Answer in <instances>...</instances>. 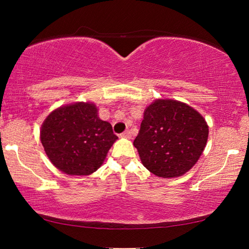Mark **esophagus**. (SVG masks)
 <instances>
[{
  "label": "esophagus",
  "mask_w": 249,
  "mask_h": 249,
  "mask_svg": "<svg viewBox=\"0 0 249 249\" xmlns=\"http://www.w3.org/2000/svg\"><path fill=\"white\" fill-rule=\"evenodd\" d=\"M120 136L122 137V138H127V140H129L130 137H132V134H130V132L129 130H125L124 133H122Z\"/></svg>",
  "instance_id": "34e87169"
}]
</instances>
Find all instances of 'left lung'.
<instances>
[{
	"instance_id": "left-lung-1",
	"label": "left lung",
	"mask_w": 249,
	"mask_h": 249,
	"mask_svg": "<svg viewBox=\"0 0 249 249\" xmlns=\"http://www.w3.org/2000/svg\"><path fill=\"white\" fill-rule=\"evenodd\" d=\"M208 137V124L190 105L158 99L146 107L134 146L151 174L176 178L196 165Z\"/></svg>"
}]
</instances>
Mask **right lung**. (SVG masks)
Listing matches in <instances>:
<instances>
[{"instance_id": "1", "label": "right lung", "mask_w": 249, "mask_h": 249, "mask_svg": "<svg viewBox=\"0 0 249 249\" xmlns=\"http://www.w3.org/2000/svg\"><path fill=\"white\" fill-rule=\"evenodd\" d=\"M93 103L64 105L46 117L40 141L53 165L70 176H89L102 166L117 140Z\"/></svg>"}]
</instances>
